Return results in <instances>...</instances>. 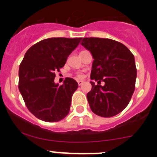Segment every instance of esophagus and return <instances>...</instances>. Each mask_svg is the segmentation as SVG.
<instances>
[{
  "mask_svg": "<svg viewBox=\"0 0 157 157\" xmlns=\"http://www.w3.org/2000/svg\"><path fill=\"white\" fill-rule=\"evenodd\" d=\"M77 82L78 84V86H81L83 83V81H82V80H78V81H77Z\"/></svg>",
  "mask_w": 157,
  "mask_h": 157,
  "instance_id": "esophagus-1",
  "label": "esophagus"
}]
</instances>
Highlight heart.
Segmentation results:
<instances>
[{
    "instance_id": "heart-1",
    "label": "heart",
    "mask_w": 157,
    "mask_h": 157,
    "mask_svg": "<svg viewBox=\"0 0 157 157\" xmlns=\"http://www.w3.org/2000/svg\"><path fill=\"white\" fill-rule=\"evenodd\" d=\"M77 78H82V74H78L77 75Z\"/></svg>"
}]
</instances>
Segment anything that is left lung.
Listing matches in <instances>:
<instances>
[{
  "mask_svg": "<svg viewBox=\"0 0 157 157\" xmlns=\"http://www.w3.org/2000/svg\"><path fill=\"white\" fill-rule=\"evenodd\" d=\"M82 45L94 59L90 78L99 84L105 82L103 87L90 82L87 100L91 110L101 117L119 114L128 105L135 89L134 55L123 44L109 38L84 37Z\"/></svg>",
  "mask_w": 157,
  "mask_h": 157,
  "instance_id": "obj_1",
  "label": "left lung"
}]
</instances>
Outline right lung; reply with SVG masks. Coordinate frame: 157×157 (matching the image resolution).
Masks as SVG:
<instances>
[{
  "label": "right lung",
  "mask_w": 157,
  "mask_h": 157,
  "mask_svg": "<svg viewBox=\"0 0 157 157\" xmlns=\"http://www.w3.org/2000/svg\"><path fill=\"white\" fill-rule=\"evenodd\" d=\"M82 37H51L32 45L19 69V90L32 114L45 122H58L70 111L77 82L66 78L63 84L54 82L56 71L64 66Z\"/></svg>",
  "instance_id": "right-lung-1"
}]
</instances>
